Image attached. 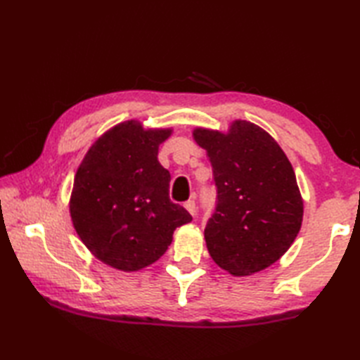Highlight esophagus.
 I'll use <instances>...</instances> for the list:
<instances>
[{
  "label": "esophagus",
  "instance_id": "1",
  "mask_svg": "<svg viewBox=\"0 0 360 360\" xmlns=\"http://www.w3.org/2000/svg\"><path fill=\"white\" fill-rule=\"evenodd\" d=\"M184 207H186V210L190 213V215L195 217V213H196V204H195V201H193V200L187 201V202L184 204Z\"/></svg>",
  "mask_w": 360,
  "mask_h": 360
}]
</instances>
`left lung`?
<instances>
[{"instance_id":"left-lung-1","label":"left lung","mask_w":360,"mask_h":360,"mask_svg":"<svg viewBox=\"0 0 360 360\" xmlns=\"http://www.w3.org/2000/svg\"><path fill=\"white\" fill-rule=\"evenodd\" d=\"M193 139L207 153L218 193L204 229L212 259L235 277L272 266L303 221V198L285 151L262 127L241 119L227 131L196 127Z\"/></svg>"}]
</instances>
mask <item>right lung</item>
I'll list each match as a JSON object with an SVG mask.
<instances>
[{
    "instance_id": "1",
    "label": "right lung",
    "mask_w": 360,
    "mask_h": 360,
    "mask_svg": "<svg viewBox=\"0 0 360 360\" xmlns=\"http://www.w3.org/2000/svg\"><path fill=\"white\" fill-rule=\"evenodd\" d=\"M173 128H143L139 120L114 125L94 141L75 172L70 198L72 226L97 259L122 272L153 264L173 232L192 221L168 198L170 173L159 145Z\"/></svg>"
}]
</instances>
